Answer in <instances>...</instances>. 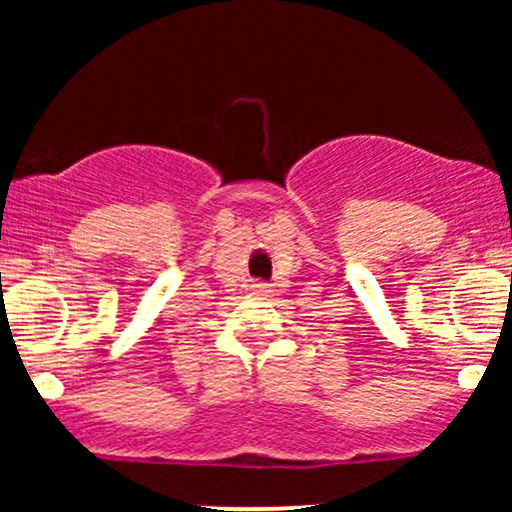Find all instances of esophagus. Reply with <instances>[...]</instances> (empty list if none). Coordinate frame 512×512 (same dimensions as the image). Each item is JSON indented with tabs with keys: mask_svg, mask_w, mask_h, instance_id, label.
<instances>
[{
	"mask_svg": "<svg viewBox=\"0 0 512 512\" xmlns=\"http://www.w3.org/2000/svg\"><path fill=\"white\" fill-rule=\"evenodd\" d=\"M257 291H260V293H267V289H264V284H257Z\"/></svg>",
	"mask_w": 512,
	"mask_h": 512,
	"instance_id": "obj_1",
	"label": "esophagus"
}]
</instances>
